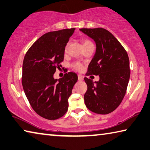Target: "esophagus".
Returning a JSON list of instances; mask_svg holds the SVG:
<instances>
[{"label":"esophagus","instance_id":"obj_1","mask_svg":"<svg viewBox=\"0 0 150 150\" xmlns=\"http://www.w3.org/2000/svg\"><path fill=\"white\" fill-rule=\"evenodd\" d=\"M83 78L82 76L80 75H78V80H79V81H83Z\"/></svg>","mask_w":150,"mask_h":150}]
</instances>
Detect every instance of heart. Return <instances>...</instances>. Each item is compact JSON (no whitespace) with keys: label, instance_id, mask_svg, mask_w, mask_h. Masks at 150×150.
<instances>
[{"label":"heart","instance_id":"obj_1","mask_svg":"<svg viewBox=\"0 0 150 150\" xmlns=\"http://www.w3.org/2000/svg\"><path fill=\"white\" fill-rule=\"evenodd\" d=\"M82 41V43H83V47H85L88 46V45L93 44L92 42L91 41H89V39H83L81 40ZM67 47H68V43L66 44L65 47V49H64V51H65V53H67ZM72 67L74 69L77 70L78 71H80L83 69V64L79 62V61H75L73 63H72Z\"/></svg>","mask_w":150,"mask_h":150}]
</instances>
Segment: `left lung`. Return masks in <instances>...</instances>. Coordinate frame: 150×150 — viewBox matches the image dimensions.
<instances>
[{
  "label": "left lung",
  "instance_id": "8db88e82",
  "mask_svg": "<svg viewBox=\"0 0 150 150\" xmlns=\"http://www.w3.org/2000/svg\"><path fill=\"white\" fill-rule=\"evenodd\" d=\"M96 42V52L88 66L87 76L99 75V81L85 77L87 90L85 103L98 114L112 112L122 103L130 77L127 51L118 40L103 28H81Z\"/></svg>",
  "mask_w": 150,
  "mask_h": 150
}]
</instances>
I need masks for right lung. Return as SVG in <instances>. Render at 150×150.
I'll list each match as a JSON object with an SVG mask.
<instances>
[{
  "label": "right lung",
  "mask_w": 150,
  "mask_h": 150,
  "mask_svg": "<svg viewBox=\"0 0 150 150\" xmlns=\"http://www.w3.org/2000/svg\"><path fill=\"white\" fill-rule=\"evenodd\" d=\"M75 28L45 33L25 54L23 63L22 85L27 98L41 117L54 120L65 115L68 99L77 81V75L69 72L59 80L53 75L60 69L64 49Z\"/></svg>",
  "instance_id": "obj_1"
}]
</instances>
